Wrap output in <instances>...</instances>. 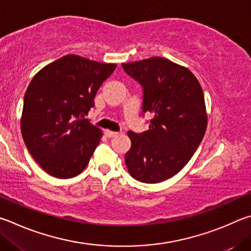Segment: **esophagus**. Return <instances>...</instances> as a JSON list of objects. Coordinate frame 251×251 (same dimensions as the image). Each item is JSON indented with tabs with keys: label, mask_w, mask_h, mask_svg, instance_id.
Returning a JSON list of instances; mask_svg holds the SVG:
<instances>
[{
	"label": "esophagus",
	"mask_w": 251,
	"mask_h": 251,
	"mask_svg": "<svg viewBox=\"0 0 251 251\" xmlns=\"http://www.w3.org/2000/svg\"><path fill=\"white\" fill-rule=\"evenodd\" d=\"M119 134V132H116V131H111V130H105V135H107L108 138H113V137H117Z\"/></svg>",
	"instance_id": "obj_1"
}]
</instances>
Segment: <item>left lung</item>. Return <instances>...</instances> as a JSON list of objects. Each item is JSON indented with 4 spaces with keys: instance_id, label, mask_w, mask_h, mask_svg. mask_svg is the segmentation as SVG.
<instances>
[{
    "instance_id": "1",
    "label": "left lung",
    "mask_w": 251,
    "mask_h": 251,
    "mask_svg": "<svg viewBox=\"0 0 251 251\" xmlns=\"http://www.w3.org/2000/svg\"><path fill=\"white\" fill-rule=\"evenodd\" d=\"M143 87V112L153 118L141 134L129 131L126 165L142 183H160L177 174L197 150L207 129L204 92L195 75L163 57L122 64Z\"/></svg>"
}]
</instances>
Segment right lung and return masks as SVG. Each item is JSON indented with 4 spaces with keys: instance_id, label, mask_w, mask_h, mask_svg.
Masks as SVG:
<instances>
[{
    "instance_id": "1",
    "label": "right lung",
    "mask_w": 251,
    "mask_h": 251,
    "mask_svg": "<svg viewBox=\"0 0 251 251\" xmlns=\"http://www.w3.org/2000/svg\"><path fill=\"white\" fill-rule=\"evenodd\" d=\"M116 67L66 55L30 80L21 117L22 137L33 159L51 176H77L89 163L102 131L83 118Z\"/></svg>"
}]
</instances>
